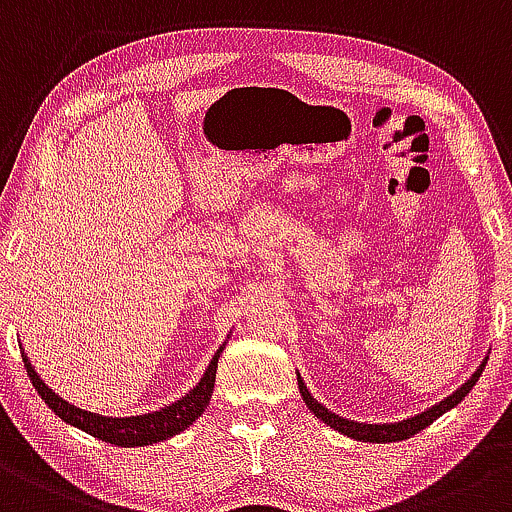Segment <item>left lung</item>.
Masks as SVG:
<instances>
[{
    "label": "left lung",
    "instance_id": "obj_1",
    "mask_svg": "<svg viewBox=\"0 0 512 512\" xmlns=\"http://www.w3.org/2000/svg\"><path fill=\"white\" fill-rule=\"evenodd\" d=\"M486 360L476 367V372L472 377H469L467 382L462 384V387L455 389L450 396H445V399L438 401L435 406H430V409L416 413V416L411 418H404V421H396V423H360V421H350V418H343L338 416V413H333L326 409L321 401H317L312 396V392L307 389V384H304L302 375L297 372V384H300V394H302V401L307 404V409L314 413V416L321 418V421L326 423V426H331L333 430H338V433L348 435V438L353 440H360V442H399V440H406L411 438V435H416L418 430L428 428L430 423L438 421L442 413H447L450 409H455L459 401L464 399L469 392H472V387L476 382H479L481 372H484L486 367Z\"/></svg>",
    "mask_w": 512,
    "mask_h": 512
}]
</instances>
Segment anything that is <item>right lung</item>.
Masks as SVG:
<instances>
[{"mask_svg":"<svg viewBox=\"0 0 512 512\" xmlns=\"http://www.w3.org/2000/svg\"><path fill=\"white\" fill-rule=\"evenodd\" d=\"M229 333H227V338H229ZM225 346H227V341L217 348L215 355H212L208 370L203 372V377H200L198 384H195L191 392L183 394L181 399L174 401V404L162 406L159 411L142 413V416H123V418L103 416V413L79 409V406H74L72 401L62 399V396L57 394L55 389H50L48 384H45L43 377L38 375L24 346H19V348H21V358H24V367H26L28 377H31L33 387H36L40 399H43L45 404L55 411V416H60L62 421L70 423V426H74V428L84 430V433L94 435V438H99L103 442H111V445L145 447V445H152V442L169 440V438H174V435L183 433V430L198 421L200 413L208 409L212 389H215L217 360H220Z\"/></svg>","mask_w":512,"mask_h":512,"instance_id":"right-lung-1","label":"right lung"}]
</instances>
